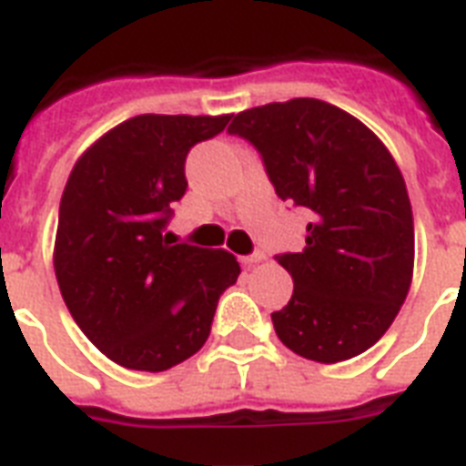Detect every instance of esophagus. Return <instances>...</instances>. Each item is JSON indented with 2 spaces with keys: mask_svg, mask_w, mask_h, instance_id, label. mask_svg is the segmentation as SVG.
<instances>
[{
  "mask_svg": "<svg viewBox=\"0 0 466 466\" xmlns=\"http://www.w3.org/2000/svg\"><path fill=\"white\" fill-rule=\"evenodd\" d=\"M264 258H266L264 251H254V254H248V257H244L241 261H244L247 266H254V264H258V261H264Z\"/></svg>",
  "mask_w": 466,
  "mask_h": 466,
  "instance_id": "34e87169",
  "label": "esophagus"
}]
</instances>
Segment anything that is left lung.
<instances>
[{
	"instance_id": "left-lung-1",
	"label": "left lung",
	"mask_w": 466,
	"mask_h": 466,
	"mask_svg": "<svg viewBox=\"0 0 466 466\" xmlns=\"http://www.w3.org/2000/svg\"><path fill=\"white\" fill-rule=\"evenodd\" d=\"M229 134L257 148L280 200L310 212L303 251L276 254L293 298L273 312L290 351L335 364L374 347L413 279V209L374 131L322 99L239 112Z\"/></svg>"
}]
</instances>
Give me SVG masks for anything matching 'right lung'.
Segmentation results:
<instances>
[{
    "label": "right lung",
    "mask_w": 466,
    "mask_h": 466,
    "mask_svg": "<svg viewBox=\"0 0 466 466\" xmlns=\"http://www.w3.org/2000/svg\"><path fill=\"white\" fill-rule=\"evenodd\" d=\"M232 115H138L97 138L60 198L56 279L85 337L119 367L166 371L208 342L241 273L222 248L163 232L187 190L186 158Z\"/></svg>",
    "instance_id": "add662e5"
}]
</instances>
